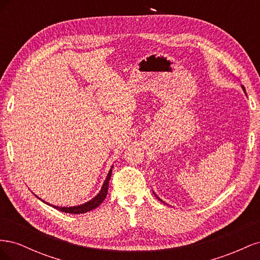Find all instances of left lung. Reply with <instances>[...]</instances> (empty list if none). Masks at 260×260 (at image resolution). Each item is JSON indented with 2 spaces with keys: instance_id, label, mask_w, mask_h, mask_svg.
<instances>
[{
  "instance_id": "1",
  "label": "left lung",
  "mask_w": 260,
  "mask_h": 260,
  "mask_svg": "<svg viewBox=\"0 0 260 260\" xmlns=\"http://www.w3.org/2000/svg\"><path fill=\"white\" fill-rule=\"evenodd\" d=\"M243 90H244V91H245V88H244V86H243Z\"/></svg>"
}]
</instances>
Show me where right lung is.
Segmentation results:
<instances>
[{
	"mask_svg": "<svg viewBox=\"0 0 260 260\" xmlns=\"http://www.w3.org/2000/svg\"><path fill=\"white\" fill-rule=\"evenodd\" d=\"M111 176H112V169L109 170L107 178L105 180L103 186H102V190L100 191V193L92 201L83 204V205L74 206V207H58V206H53V205H51V206H53L54 208H56L57 210H60L62 212H67V214H84V212H86V211H90L94 208H96L98 206L101 205L102 203H103V201L106 198L107 192H108V183H109V179H111Z\"/></svg>",
	"mask_w": 260,
	"mask_h": 260,
	"instance_id": "1",
	"label": "right lung"
}]
</instances>
